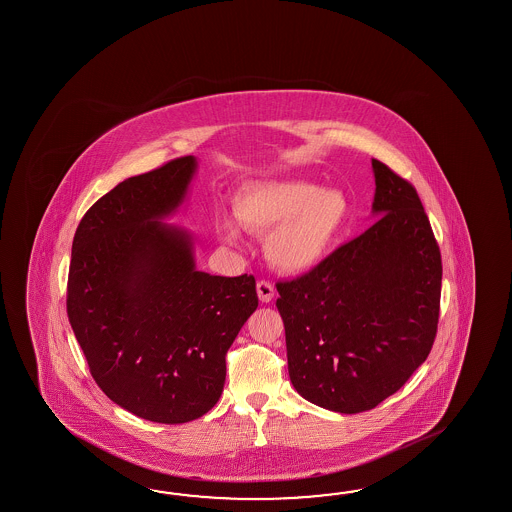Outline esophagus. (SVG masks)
Wrapping results in <instances>:
<instances>
[{
    "instance_id": "1",
    "label": "esophagus",
    "mask_w": 512,
    "mask_h": 512,
    "mask_svg": "<svg viewBox=\"0 0 512 512\" xmlns=\"http://www.w3.org/2000/svg\"><path fill=\"white\" fill-rule=\"evenodd\" d=\"M256 291H258V298L263 304H269L274 298V287L269 282L261 280V282L256 283Z\"/></svg>"
}]
</instances>
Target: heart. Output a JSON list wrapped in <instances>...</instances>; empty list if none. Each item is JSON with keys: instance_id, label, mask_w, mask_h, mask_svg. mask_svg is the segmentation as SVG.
Listing matches in <instances>:
<instances>
[{"instance_id": "1", "label": "heart", "mask_w": 512, "mask_h": 512, "mask_svg": "<svg viewBox=\"0 0 512 512\" xmlns=\"http://www.w3.org/2000/svg\"><path fill=\"white\" fill-rule=\"evenodd\" d=\"M234 214L254 234L272 232L265 240V256L283 272L315 269L333 251L349 203L337 188H320L307 181H260L245 186L234 197ZM219 234L240 241V230L218 216Z\"/></svg>"}]
</instances>
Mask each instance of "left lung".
Returning <instances> with one entry per match:
<instances>
[{
  "label": "left lung",
  "mask_w": 512,
  "mask_h": 512,
  "mask_svg": "<svg viewBox=\"0 0 512 512\" xmlns=\"http://www.w3.org/2000/svg\"><path fill=\"white\" fill-rule=\"evenodd\" d=\"M379 221L276 285L287 364L305 401L359 414L397 392L434 344L441 252L414 186L371 159Z\"/></svg>",
  "instance_id": "obj_1"
}]
</instances>
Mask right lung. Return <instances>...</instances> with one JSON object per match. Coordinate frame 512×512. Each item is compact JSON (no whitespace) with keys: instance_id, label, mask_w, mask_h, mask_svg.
Listing matches in <instances>:
<instances>
[{"instance_id":"add662e5","label":"right lung","mask_w":512,"mask_h":512,"mask_svg":"<svg viewBox=\"0 0 512 512\" xmlns=\"http://www.w3.org/2000/svg\"><path fill=\"white\" fill-rule=\"evenodd\" d=\"M196 172L186 155L100 197L75 232L67 280V316L100 390L163 425L214 408L225 355L258 307L254 276L197 271L192 234L164 223Z\"/></svg>"}]
</instances>
